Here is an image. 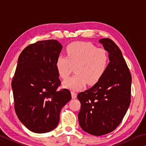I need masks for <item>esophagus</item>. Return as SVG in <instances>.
Listing matches in <instances>:
<instances>
[{"label": "esophagus", "instance_id": "esophagus-1", "mask_svg": "<svg viewBox=\"0 0 146 146\" xmlns=\"http://www.w3.org/2000/svg\"><path fill=\"white\" fill-rule=\"evenodd\" d=\"M76 94H76V92H75V91H71V96H72L73 99L76 98Z\"/></svg>", "mask_w": 146, "mask_h": 146}]
</instances>
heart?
Here are the masks:
<instances>
[{"mask_svg":"<svg viewBox=\"0 0 146 146\" xmlns=\"http://www.w3.org/2000/svg\"><path fill=\"white\" fill-rule=\"evenodd\" d=\"M67 56L58 55L55 67L60 78H68L75 67L76 75L64 82L66 88L77 90L88 84L94 85L104 75L108 66L107 51L91 43L73 42L66 47Z\"/></svg>","mask_w":146,"mask_h":146,"instance_id":"obj_1","label":"heart"}]
</instances>
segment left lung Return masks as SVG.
Wrapping results in <instances>:
<instances>
[{
  "instance_id": "1",
  "label": "left lung",
  "mask_w": 146,
  "mask_h": 146,
  "mask_svg": "<svg viewBox=\"0 0 146 146\" xmlns=\"http://www.w3.org/2000/svg\"><path fill=\"white\" fill-rule=\"evenodd\" d=\"M99 41L109 54L107 70L96 84L77 96L81 103L80 126L87 133L96 136L114 130L131 102V75L121 50L110 39Z\"/></svg>"
}]
</instances>
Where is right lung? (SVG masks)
<instances>
[{"mask_svg": "<svg viewBox=\"0 0 146 146\" xmlns=\"http://www.w3.org/2000/svg\"><path fill=\"white\" fill-rule=\"evenodd\" d=\"M62 44L55 39L37 41L21 53L11 86L18 119L31 131H52L59 122L61 108L71 99L60 85L55 62Z\"/></svg>", "mask_w": 146, "mask_h": 146, "instance_id": "obj_1", "label": "right lung"}]
</instances>
